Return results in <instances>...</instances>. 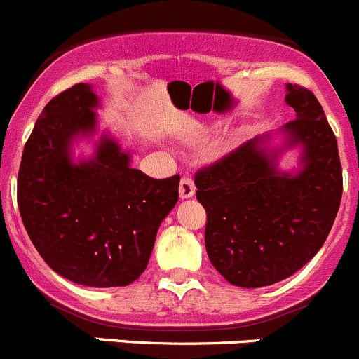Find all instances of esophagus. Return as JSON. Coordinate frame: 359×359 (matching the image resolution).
Listing matches in <instances>:
<instances>
[{"mask_svg":"<svg viewBox=\"0 0 359 359\" xmlns=\"http://www.w3.org/2000/svg\"><path fill=\"white\" fill-rule=\"evenodd\" d=\"M196 192V185H194V180L190 176H183L182 182H180V197L182 199H189Z\"/></svg>","mask_w":359,"mask_h":359,"instance_id":"obj_1","label":"esophagus"}]
</instances>
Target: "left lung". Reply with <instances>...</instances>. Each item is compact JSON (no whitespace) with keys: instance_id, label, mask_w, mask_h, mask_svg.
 <instances>
[{"instance_id":"obj_1","label":"left lung","mask_w":359,"mask_h":359,"mask_svg":"<svg viewBox=\"0 0 359 359\" xmlns=\"http://www.w3.org/2000/svg\"><path fill=\"white\" fill-rule=\"evenodd\" d=\"M287 88L297 119L283 131L288 147L302 146L297 174L279 172L278 151L265 153L258 137L194 177L206 210L208 258L235 287H269L295 274L324 245L340 208L337 137L313 92Z\"/></svg>"}]
</instances>
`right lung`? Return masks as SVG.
Listing matches in <instances>:
<instances>
[{"mask_svg":"<svg viewBox=\"0 0 359 359\" xmlns=\"http://www.w3.org/2000/svg\"><path fill=\"white\" fill-rule=\"evenodd\" d=\"M96 107L87 83L46 104L22 151L18 206L57 274L83 287H126L146 271L158 228L180 197V176L153 180L131 169L110 137L90 160L72 162V140L96 130Z\"/></svg>","mask_w":359,"mask_h":359,"instance_id":"right-lung-1","label":"right lung"}]
</instances>
